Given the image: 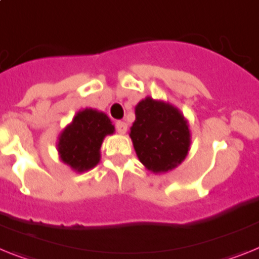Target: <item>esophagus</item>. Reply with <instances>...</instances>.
Instances as JSON below:
<instances>
[{"mask_svg": "<svg viewBox=\"0 0 259 259\" xmlns=\"http://www.w3.org/2000/svg\"><path fill=\"white\" fill-rule=\"evenodd\" d=\"M115 129L119 134H125L126 130H127V123L123 122V121H118V122H115Z\"/></svg>", "mask_w": 259, "mask_h": 259, "instance_id": "obj_1", "label": "esophagus"}]
</instances>
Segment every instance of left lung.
<instances>
[{"instance_id": "obj_1", "label": "left lung", "mask_w": 259, "mask_h": 259, "mask_svg": "<svg viewBox=\"0 0 259 259\" xmlns=\"http://www.w3.org/2000/svg\"><path fill=\"white\" fill-rule=\"evenodd\" d=\"M129 136L138 159L153 173L177 167L190 148V130L182 113L150 97L136 106V121Z\"/></svg>"}]
</instances>
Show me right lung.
I'll return each instance as SVG.
<instances>
[{"mask_svg":"<svg viewBox=\"0 0 259 259\" xmlns=\"http://www.w3.org/2000/svg\"><path fill=\"white\" fill-rule=\"evenodd\" d=\"M113 133L114 125L105 113L94 109L79 110L58 137L60 158L78 173L93 169L100 162L104 138Z\"/></svg>","mask_w":259,"mask_h":259,"instance_id":"obj_1","label":"right lung"}]
</instances>
